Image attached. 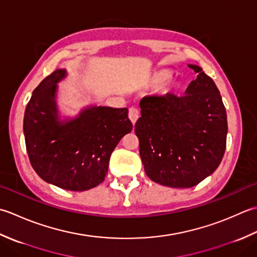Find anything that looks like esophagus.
I'll use <instances>...</instances> for the list:
<instances>
[{"mask_svg":"<svg viewBox=\"0 0 257 257\" xmlns=\"http://www.w3.org/2000/svg\"><path fill=\"white\" fill-rule=\"evenodd\" d=\"M128 117L131 119V122H132L133 124H135L136 121H138V118L140 117L139 109L135 108V107H131L128 109Z\"/></svg>","mask_w":257,"mask_h":257,"instance_id":"34e87169","label":"esophagus"}]
</instances>
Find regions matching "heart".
Here are the masks:
<instances>
[{
    "mask_svg": "<svg viewBox=\"0 0 257 257\" xmlns=\"http://www.w3.org/2000/svg\"><path fill=\"white\" fill-rule=\"evenodd\" d=\"M171 75L170 71L159 70L151 74L146 75L142 80V84L145 86H156L155 95L160 99L169 98L174 95L176 91L179 90V83L174 80H166Z\"/></svg>",
    "mask_w": 257,
    "mask_h": 257,
    "instance_id": "1",
    "label": "heart"
}]
</instances>
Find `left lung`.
I'll return each instance as SVG.
<instances>
[{
    "mask_svg": "<svg viewBox=\"0 0 257 257\" xmlns=\"http://www.w3.org/2000/svg\"><path fill=\"white\" fill-rule=\"evenodd\" d=\"M185 95L145 96L135 124L146 175L161 185L188 188L215 171L226 148V109L218 88L200 66Z\"/></svg>",
    "mask_w": 257,
    "mask_h": 257,
    "instance_id": "obj_1",
    "label": "left lung"
}]
</instances>
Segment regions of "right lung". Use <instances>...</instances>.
Listing matches in <instances>:
<instances>
[{"mask_svg": "<svg viewBox=\"0 0 257 257\" xmlns=\"http://www.w3.org/2000/svg\"><path fill=\"white\" fill-rule=\"evenodd\" d=\"M67 73L57 69L33 91L23 131L31 165L42 180L67 191L97 186L106 176L112 152L133 125L128 109L90 105L75 117L62 118L57 83Z\"/></svg>", "mask_w": 257, "mask_h": 257, "instance_id": "add662e5", "label": "right lung"}]
</instances>
